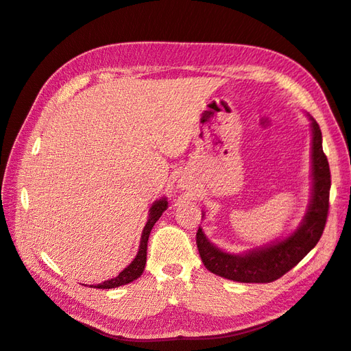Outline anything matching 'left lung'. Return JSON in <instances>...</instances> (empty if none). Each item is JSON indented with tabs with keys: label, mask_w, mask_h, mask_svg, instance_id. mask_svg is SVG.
I'll use <instances>...</instances> for the list:
<instances>
[{
	"label": "left lung",
	"mask_w": 351,
	"mask_h": 351,
	"mask_svg": "<svg viewBox=\"0 0 351 351\" xmlns=\"http://www.w3.org/2000/svg\"><path fill=\"white\" fill-rule=\"evenodd\" d=\"M312 121V198L297 230L288 238L244 254L226 253L197 232V247L204 267L210 273L241 283H269L294 268L318 244L324 232L330 194V168L323 152V136L317 121Z\"/></svg>",
	"instance_id": "obj_1"
}]
</instances>
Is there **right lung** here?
Here are the masks:
<instances>
[{
  "label": "right lung",
  "instance_id": "right-lung-1",
  "mask_svg": "<svg viewBox=\"0 0 351 351\" xmlns=\"http://www.w3.org/2000/svg\"><path fill=\"white\" fill-rule=\"evenodd\" d=\"M167 207H168L167 198H160V199H157V202L153 203V206L149 207L148 221H147V224L144 227V230H142L139 252H138V254H136L133 262L127 268L121 271V273L115 278H110V280L98 283V285H95V288H98V289L118 288V286L130 283V282L136 280V278L142 276V273H144V268H145V263H147V244H148L149 232H152V228L156 224V221L159 219L162 213L167 210Z\"/></svg>",
  "mask_w": 351,
  "mask_h": 351
}]
</instances>
